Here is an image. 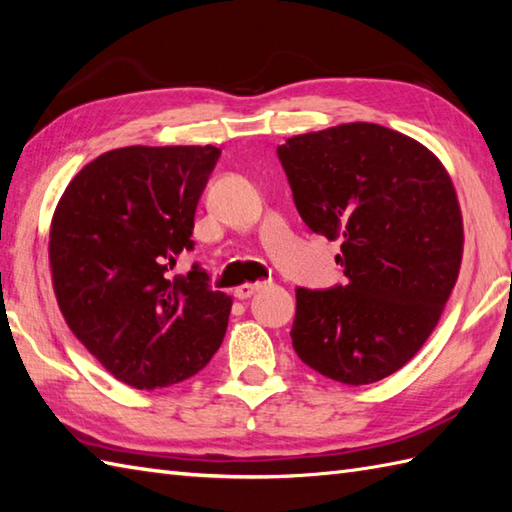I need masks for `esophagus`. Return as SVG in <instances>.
Segmentation results:
<instances>
[{
	"instance_id": "1",
	"label": "esophagus",
	"mask_w": 512,
	"mask_h": 512,
	"mask_svg": "<svg viewBox=\"0 0 512 512\" xmlns=\"http://www.w3.org/2000/svg\"><path fill=\"white\" fill-rule=\"evenodd\" d=\"M262 288H264V284H244V286L235 288V297L237 299H248V297H253L257 290H262Z\"/></svg>"
}]
</instances>
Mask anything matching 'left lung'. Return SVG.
<instances>
[{
  "label": "left lung",
  "instance_id": "obj_1",
  "mask_svg": "<svg viewBox=\"0 0 512 512\" xmlns=\"http://www.w3.org/2000/svg\"><path fill=\"white\" fill-rule=\"evenodd\" d=\"M310 231L341 239L345 286L297 288L292 347L314 372L369 385L411 361L458 281L464 228L431 151L374 123H345L277 147Z\"/></svg>",
  "mask_w": 512,
  "mask_h": 512
}]
</instances>
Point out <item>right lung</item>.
<instances>
[{
    "instance_id": "obj_1",
    "label": "right lung",
    "mask_w": 512,
    "mask_h": 512,
    "mask_svg": "<svg viewBox=\"0 0 512 512\" xmlns=\"http://www.w3.org/2000/svg\"><path fill=\"white\" fill-rule=\"evenodd\" d=\"M222 151L123 147L85 165L50 226L52 286L76 339L121 383L158 389L211 361L233 299L193 264V217Z\"/></svg>"
}]
</instances>
